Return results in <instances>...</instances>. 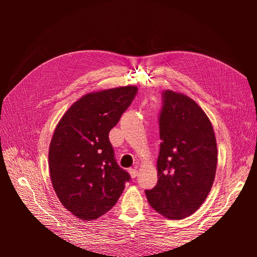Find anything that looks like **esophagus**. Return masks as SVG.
<instances>
[{
    "label": "esophagus",
    "mask_w": 257,
    "mask_h": 257,
    "mask_svg": "<svg viewBox=\"0 0 257 257\" xmlns=\"http://www.w3.org/2000/svg\"><path fill=\"white\" fill-rule=\"evenodd\" d=\"M128 173H130V175H131L132 178H136L137 175H138V172H137L136 168H130V169H128Z\"/></svg>",
    "instance_id": "esophagus-1"
}]
</instances>
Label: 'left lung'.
Segmentation results:
<instances>
[{
	"instance_id": "8db88e82",
	"label": "left lung",
	"mask_w": 257,
	"mask_h": 257,
	"mask_svg": "<svg viewBox=\"0 0 257 257\" xmlns=\"http://www.w3.org/2000/svg\"><path fill=\"white\" fill-rule=\"evenodd\" d=\"M162 99L159 180L145 192L155 211L170 220H181L196 211L212 188L216 141L211 122L192 98L166 90Z\"/></svg>"
}]
</instances>
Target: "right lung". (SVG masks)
Instances as JSON below:
<instances>
[{
    "instance_id": "obj_1",
    "label": "right lung",
    "mask_w": 257,
    "mask_h": 257,
    "mask_svg": "<svg viewBox=\"0 0 257 257\" xmlns=\"http://www.w3.org/2000/svg\"><path fill=\"white\" fill-rule=\"evenodd\" d=\"M138 89L120 87L82 96L62 116L49 148L50 178L61 204L83 221L115 205L131 180L114 158L109 132Z\"/></svg>"
}]
</instances>
